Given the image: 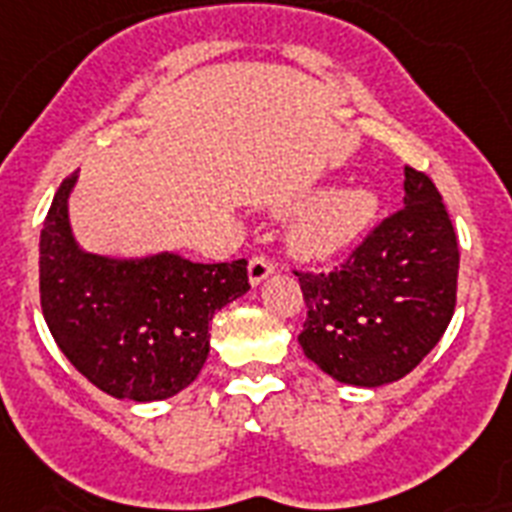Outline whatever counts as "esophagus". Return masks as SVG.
Segmentation results:
<instances>
[{
    "instance_id": "esophagus-1",
    "label": "esophagus",
    "mask_w": 512,
    "mask_h": 512,
    "mask_svg": "<svg viewBox=\"0 0 512 512\" xmlns=\"http://www.w3.org/2000/svg\"><path fill=\"white\" fill-rule=\"evenodd\" d=\"M274 269H277V264H274L269 256H253V259L248 261V280H251V285H261Z\"/></svg>"
}]
</instances>
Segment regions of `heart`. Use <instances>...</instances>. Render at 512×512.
Segmentation results:
<instances>
[{"mask_svg": "<svg viewBox=\"0 0 512 512\" xmlns=\"http://www.w3.org/2000/svg\"><path fill=\"white\" fill-rule=\"evenodd\" d=\"M377 214V196L366 188L329 190L295 217L293 243L303 256H335L361 238Z\"/></svg>", "mask_w": 512, "mask_h": 512, "instance_id": "b5f03b06", "label": "heart"}]
</instances>
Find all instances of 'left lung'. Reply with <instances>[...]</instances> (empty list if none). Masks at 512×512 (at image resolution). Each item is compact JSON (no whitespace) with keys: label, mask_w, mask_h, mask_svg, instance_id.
<instances>
[{"label":"left lung","mask_w":512,"mask_h":512,"mask_svg":"<svg viewBox=\"0 0 512 512\" xmlns=\"http://www.w3.org/2000/svg\"><path fill=\"white\" fill-rule=\"evenodd\" d=\"M405 198L332 272H298L306 358L337 382L379 387L424 361L453 319L458 240L437 185L405 167Z\"/></svg>","instance_id":"obj_1"}]
</instances>
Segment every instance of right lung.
Returning <instances> with one entry per match:
<instances>
[{
	"label": "right lung",
	"instance_id": "1",
	"mask_svg": "<svg viewBox=\"0 0 512 512\" xmlns=\"http://www.w3.org/2000/svg\"><path fill=\"white\" fill-rule=\"evenodd\" d=\"M62 180L41 230V311L67 361L117 400H167L209 356V322L248 287V261L193 264L177 253L107 259L80 251Z\"/></svg>",
	"mask_w": 512,
	"mask_h": 512
}]
</instances>
